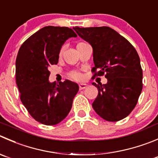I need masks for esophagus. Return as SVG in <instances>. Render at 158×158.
<instances>
[{
	"mask_svg": "<svg viewBox=\"0 0 158 158\" xmlns=\"http://www.w3.org/2000/svg\"><path fill=\"white\" fill-rule=\"evenodd\" d=\"M87 85H88L85 83H80L79 84V89H84L85 88H86Z\"/></svg>",
	"mask_w": 158,
	"mask_h": 158,
	"instance_id": "34e87169",
	"label": "esophagus"
}]
</instances>
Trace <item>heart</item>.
<instances>
[{
	"label": "heart",
	"mask_w": 158,
	"mask_h": 158,
	"mask_svg": "<svg viewBox=\"0 0 158 158\" xmlns=\"http://www.w3.org/2000/svg\"><path fill=\"white\" fill-rule=\"evenodd\" d=\"M62 52H63V48H62V50H61V54L62 53ZM71 76L74 78V79H80L81 78V75L78 73H73L71 74Z\"/></svg>",
	"instance_id": "heart-1"
}]
</instances>
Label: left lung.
<instances>
[{"label":"left lung","instance_id":"left-lung-1","mask_svg":"<svg viewBox=\"0 0 158 158\" xmlns=\"http://www.w3.org/2000/svg\"><path fill=\"white\" fill-rule=\"evenodd\" d=\"M77 35L93 48V76H102L107 82H93L98 96L93 108L110 122L127 117L137 105L141 93L143 72L138 54L126 38L109 27H73Z\"/></svg>","mask_w":158,"mask_h":158}]
</instances>
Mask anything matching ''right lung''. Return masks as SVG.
<instances>
[{
  "mask_svg": "<svg viewBox=\"0 0 158 158\" xmlns=\"http://www.w3.org/2000/svg\"><path fill=\"white\" fill-rule=\"evenodd\" d=\"M76 34L67 27L46 26L28 38L20 48L15 63L21 100L31 116L45 125L65 119L73 106L79 85L69 80L51 82V65L59 62L61 48Z\"/></svg>",
  "mask_w": 158,
  "mask_h": 158,
  "instance_id": "obj_1",
  "label": "right lung"
}]
</instances>
